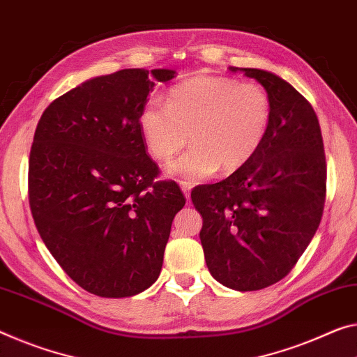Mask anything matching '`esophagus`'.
<instances>
[{
    "mask_svg": "<svg viewBox=\"0 0 357 357\" xmlns=\"http://www.w3.org/2000/svg\"><path fill=\"white\" fill-rule=\"evenodd\" d=\"M180 188H182V191H183V195H185L186 199H190L191 188H193V185H191L190 182H180Z\"/></svg>",
    "mask_w": 357,
    "mask_h": 357,
    "instance_id": "obj_1",
    "label": "esophagus"
}]
</instances>
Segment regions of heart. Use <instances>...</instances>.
Listing matches in <instances>:
<instances>
[{
  "label": "heart",
  "mask_w": 357,
  "mask_h": 357,
  "mask_svg": "<svg viewBox=\"0 0 357 357\" xmlns=\"http://www.w3.org/2000/svg\"><path fill=\"white\" fill-rule=\"evenodd\" d=\"M270 121L271 100L260 84L196 76L172 87L166 105L148 102L140 112L139 128L148 153L158 161L171 160L190 139L193 145L167 172L195 183L218 167L233 172L250 161Z\"/></svg>",
  "instance_id": "b5f03b06"
}]
</instances>
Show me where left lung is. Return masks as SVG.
Wrapping results in <instances>:
<instances>
[{"mask_svg":"<svg viewBox=\"0 0 357 357\" xmlns=\"http://www.w3.org/2000/svg\"><path fill=\"white\" fill-rule=\"evenodd\" d=\"M265 87L271 121L254 158L222 182L196 186L199 233L213 279L239 292L286 278L308 248L326 202L321 126L310 102L271 71L229 67Z\"/></svg>","mask_w":357,"mask_h":357,"instance_id":"left-lung-1","label":"left lung"}]
</instances>
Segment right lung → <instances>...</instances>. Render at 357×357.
<instances>
[{
  "label": "right lung",
  "instance_id": "right-lung-1",
  "mask_svg": "<svg viewBox=\"0 0 357 357\" xmlns=\"http://www.w3.org/2000/svg\"><path fill=\"white\" fill-rule=\"evenodd\" d=\"M174 70L126 68L79 84L36 126L29 201L43 243L87 292L132 297L161 273L172 220L185 206L146 155L139 128L155 81Z\"/></svg>",
  "mask_w": 357,
  "mask_h": 357
}]
</instances>
